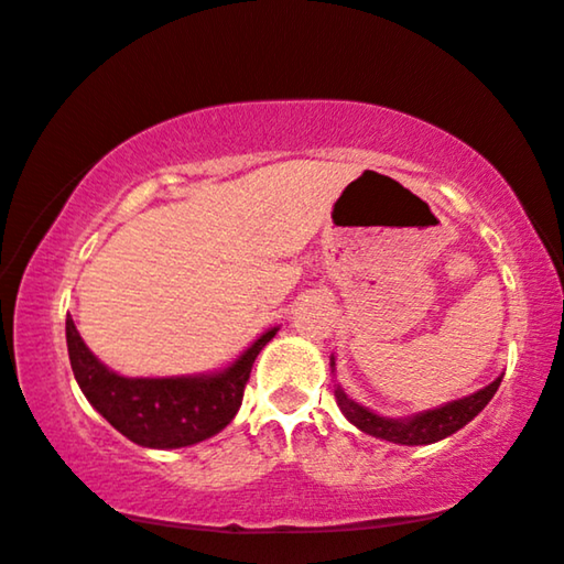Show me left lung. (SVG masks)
I'll use <instances>...</instances> for the list:
<instances>
[{"instance_id": "obj_1", "label": "left lung", "mask_w": 564, "mask_h": 564, "mask_svg": "<svg viewBox=\"0 0 564 564\" xmlns=\"http://www.w3.org/2000/svg\"><path fill=\"white\" fill-rule=\"evenodd\" d=\"M329 369L335 373V356H329ZM500 381L502 377L490 381V384L479 389L475 394L446 402L441 404V408L415 412V415H408V417L377 415L373 410L364 408V404H358L356 400H350V397L343 392L340 384H335V400H337V408L343 410V415L348 417L358 431L369 433L373 438L389 441V444L427 446V444H435V441L448 438V435L459 431V427L471 423V420L485 410V404L492 400L495 392H498Z\"/></svg>"}]
</instances>
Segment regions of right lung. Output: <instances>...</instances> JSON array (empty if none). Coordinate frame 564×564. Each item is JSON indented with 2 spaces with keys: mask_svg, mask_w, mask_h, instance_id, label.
I'll return each instance as SVG.
<instances>
[{
  "mask_svg": "<svg viewBox=\"0 0 564 564\" xmlns=\"http://www.w3.org/2000/svg\"><path fill=\"white\" fill-rule=\"evenodd\" d=\"M275 333L278 327L265 329L221 371L131 379L108 369L66 314V348L82 394L118 433L144 448H183L224 431L242 404L254 358Z\"/></svg>",
  "mask_w": 564,
  "mask_h": 564,
  "instance_id": "1",
  "label": "right lung"
}]
</instances>
